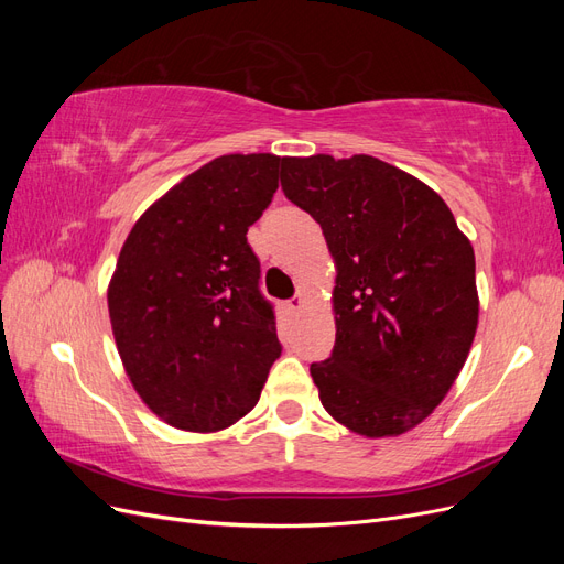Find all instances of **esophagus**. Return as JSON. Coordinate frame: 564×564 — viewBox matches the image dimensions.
Instances as JSON below:
<instances>
[{
    "label": "esophagus",
    "instance_id": "34e87169",
    "mask_svg": "<svg viewBox=\"0 0 564 564\" xmlns=\"http://www.w3.org/2000/svg\"><path fill=\"white\" fill-rule=\"evenodd\" d=\"M303 305H305V301L301 296H294L292 301H286V311L292 315H299L303 311Z\"/></svg>",
    "mask_w": 564,
    "mask_h": 564
}]
</instances>
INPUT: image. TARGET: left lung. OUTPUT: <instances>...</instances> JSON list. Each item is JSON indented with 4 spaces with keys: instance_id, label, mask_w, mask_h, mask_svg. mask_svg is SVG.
I'll return each instance as SVG.
<instances>
[{
    "instance_id": "1",
    "label": "left lung",
    "mask_w": 564,
    "mask_h": 564,
    "mask_svg": "<svg viewBox=\"0 0 564 564\" xmlns=\"http://www.w3.org/2000/svg\"><path fill=\"white\" fill-rule=\"evenodd\" d=\"M280 178L336 268L334 352L311 365L322 406L371 440L416 429L447 398L477 332L470 240L433 187L379 158H282Z\"/></svg>"
}]
</instances>
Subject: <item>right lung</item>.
<instances>
[{
    "label": "right lung",
    "mask_w": 564,
    "mask_h": 564,
    "mask_svg": "<svg viewBox=\"0 0 564 564\" xmlns=\"http://www.w3.org/2000/svg\"><path fill=\"white\" fill-rule=\"evenodd\" d=\"M282 158L220 155L150 204L108 284L117 352L148 409L178 431L247 416L280 357L247 230L278 191Z\"/></svg>",
    "instance_id": "obj_1"
}]
</instances>
